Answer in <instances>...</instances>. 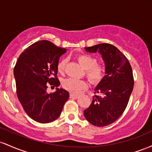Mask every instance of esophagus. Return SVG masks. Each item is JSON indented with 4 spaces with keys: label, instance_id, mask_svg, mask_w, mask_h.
<instances>
[{
    "label": "esophagus",
    "instance_id": "34e87169",
    "mask_svg": "<svg viewBox=\"0 0 152 152\" xmlns=\"http://www.w3.org/2000/svg\"><path fill=\"white\" fill-rule=\"evenodd\" d=\"M78 97V95L77 94H70V98H74V99H76Z\"/></svg>",
    "mask_w": 152,
    "mask_h": 152
}]
</instances>
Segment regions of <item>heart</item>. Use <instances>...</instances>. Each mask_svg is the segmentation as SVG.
I'll list each match as a JSON object with an SVG mask.
<instances>
[{"mask_svg": "<svg viewBox=\"0 0 152 152\" xmlns=\"http://www.w3.org/2000/svg\"><path fill=\"white\" fill-rule=\"evenodd\" d=\"M78 62L85 69V74L92 84L97 85L103 81L106 76V66L97 63V59L89 54L81 53L76 56ZM66 59H61L56 65L59 74H64L66 70ZM88 84L84 80L69 78L62 81V86L64 89L72 94H77L85 89Z\"/></svg>", "mask_w": 152, "mask_h": 152, "instance_id": "heart-1", "label": "heart"}]
</instances>
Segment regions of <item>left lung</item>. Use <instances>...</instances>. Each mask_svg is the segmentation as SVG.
Returning a JSON list of instances; mask_svg holds the SVG:
<instances>
[{
  "mask_svg": "<svg viewBox=\"0 0 152 152\" xmlns=\"http://www.w3.org/2000/svg\"><path fill=\"white\" fill-rule=\"evenodd\" d=\"M85 49L102 54L106 74L95 88L96 95L89 107L84 110V116L94 126H105L116 121L126 109L134 83L132 66L126 57L109 43H99Z\"/></svg>",
  "mask_w": 152,
  "mask_h": 152,
  "instance_id": "8db88e82",
  "label": "left lung"
}]
</instances>
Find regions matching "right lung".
Instances as JSON below:
<instances>
[{
    "mask_svg": "<svg viewBox=\"0 0 152 152\" xmlns=\"http://www.w3.org/2000/svg\"><path fill=\"white\" fill-rule=\"evenodd\" d=\"M66 51V48L43 40L26 48L15 64L17 96L28 116L38 123H50L58 118L69 98V92L63 88L50 94L46 91L48 85H60L56 65Z\"/></svg>",
    "mask_w": 152,
    "mask_h": 152,
    "instance_id": "add662e5",
    "label": "right lung"
}]
</instances>
